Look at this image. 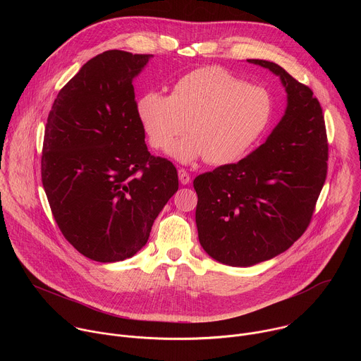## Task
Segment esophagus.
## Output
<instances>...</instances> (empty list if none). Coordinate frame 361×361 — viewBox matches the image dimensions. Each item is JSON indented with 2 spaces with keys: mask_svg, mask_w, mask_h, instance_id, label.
Here are the masks:
<instances>
[{
  "mask_svg": "<svg viewBox=\"0 0 361 361\" xmlns=\"http://www.w3.org/2000/svg\"><path fill=\"white\" fill-rule=\"evenodd\" d=\"M178 178H180V183L184 184V185H187V184L191 181L190 174H188L184 169H180V170H178Z\"/></svg>",
  "mask_w": 361,
  "mask_h": 361,
  "instance_id": "34e87169",
  "label": "esophagus"
}]
</instances>
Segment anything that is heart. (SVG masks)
Returning <instances> with one entry per match:
<instances>
[{"label":"heart","mask_w":361,"mask_h":361,"mask_svg":"<svg viewBox=\"0 0 361 361\" xmlns=\"http://www.w3.org/2000/svg\"><path fill=\"white\" fill-rule=\"evenodd\" d=\"M137 117L157 149H167L187 129L190 135L169 149L183 164L202 159L213 166L238 161L267 131L274 99L220 67L183 75L170 95L149 91L137 101Z\"/></svg>","instance_id":"heart-1"}]
</instances>
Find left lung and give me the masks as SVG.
Here are the masks:
<instances>
[{
    "label": "left lung",
    "mask_w": 361,
    "mask_h": 361,
    "mask_svg": "<svg viewBox=\"0 0 361 361\" xmlns=\"http://www.w3.org/2000/svg\"><path fill=\"white\" fill-rule=\"evenodd\" d=\"M280 77L284 116L267 140L235 164L195 177V223L204 251L250 267L284 252L312 220L326 181L329 145L319 99L284 68L247 60Z\"/></svg>",
    "instance_id": "8db88e82"
}]
</instances>
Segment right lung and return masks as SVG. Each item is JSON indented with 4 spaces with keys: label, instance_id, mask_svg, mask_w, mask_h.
I'll use <instances>...</instances> for the list:
<instances>
[{
    "label": "right lung",
    "instance_id": "add662e5",
    "mask_svg": "<svg viewBox=\"0 0 361 361\" xmlns=\"http://www.w3.org/2000/svg\"><path fill=\"white\" fill-rule=\"evenodd\" d=\"M151 54L110 49L87 61L48 114L41 178L70 244L99 263L140 251L178 190L171 161L154 157L137 117L133 81Z\"/></svg>",
    "mask_w": 361,
    "mask_h": 361
}]
</instances>
